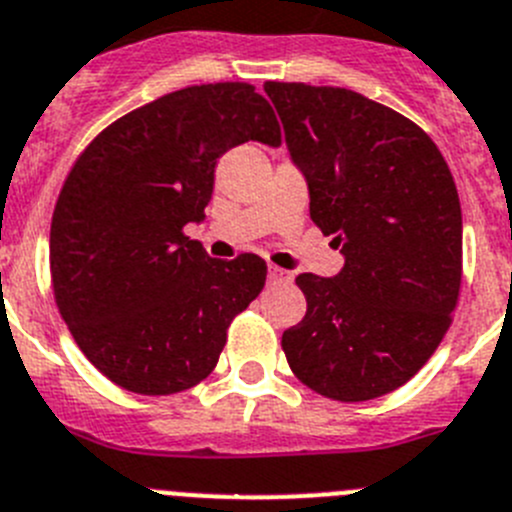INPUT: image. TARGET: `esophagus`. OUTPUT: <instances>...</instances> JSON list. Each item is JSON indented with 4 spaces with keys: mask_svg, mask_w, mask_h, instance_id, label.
<instances>
[{
    "mask_svg": "<svg viewBox=\"0 0 512 512\" xmlns=\"http://www.w3.org/2000/svg\"><path fill=\"white\" fill-rule=\"evenodd\" d=\"M269 281H271V284H289V281H292V274H289V271H284V269H279V266H271Z\"/></svg>",
    "mask_w": 512,
    "mask_h": 512,
    "instance_id": "esophagus-1",
    "label": "esophagus"
}]
</instances>
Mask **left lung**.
<instances>
[{
	"mask_svg": "<svg viewBox=\"0 0 512 512\" xmlns=\"http://www.w3.org/2000/svg\"><path fill=\"white\" fill-rule=\"evenodd\" d=\"M309 215L345 266L299 274L307 314L281 335L292 373L332 401H370L411 381L452 325L462 287L454 177L421 126L348 88L264 83Z\"/></svg>",
	"mask_w": 512,
	"mask_h": 512,
	"instance_id": "8db88e82",
	"label": "left lung"
}]
</instances>
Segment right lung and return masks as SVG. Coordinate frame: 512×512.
Masks as SVG:
<instances>
[{
    "mask_svg": "<svg viewBox=\"0 0 512 512\" xmlns=\"http://www.w3.org/2000/svg\"><path fill=\"white\" fill-rule=\"evenodd\" d=\"M256 139L281 144L251 83L172 91L116 119L70 167L50 225L55 304L111 383L170 396L213 373L228 327L266 281V261L210 259L185 236L205 218L215 162Z\"/></svg>",
    "mask_w": 512,
    "mask_h": 512,
    "instance_id": "add662e5",
    "label": "right lung"
}]
</instances>
